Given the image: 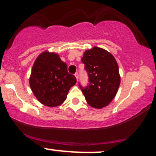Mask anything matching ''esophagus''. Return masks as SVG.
<instances>
[{"instance_id": "34e87169", "label": "esophagus", "mask_w": 156, "mask_h": 156, "mask_svg": "<svg viewBox=\"0 0 156 156\" xmlns=\"http://www.w3.org/2000/svg\"><path fill=\"white\" fill-rule=\"evenodd\" d=\"M75 76H76V79H77V80H78V73H76V74H75Z\"/></svg>"}]
</instances>
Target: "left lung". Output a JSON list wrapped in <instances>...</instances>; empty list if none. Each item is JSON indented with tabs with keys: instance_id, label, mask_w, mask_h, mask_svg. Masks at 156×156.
Listing matches in <instances>:
<instances>
[{
	"instance_id": "obj_1",
	"label": "left lung",
	"mask_w": 156,
	"mask_h": 156,
	"mask_svg": "<svg viewBox=\"0 0 156 156\" xmlns=\"http://www.w3.org/2000/svg\"><path fill=\"white\" fill-rule=\"evenodd\" d=\"M82 62L88 73L89 85L79 86L88 104L101 109L107 106L117 94L120 76L115 58L103 48L93 47L84 52Z\"/></svg>"
}]
</instances>
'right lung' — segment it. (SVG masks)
<instances>
[{
  "label": "right lung",
  "mask_w": 156,
  "mask_h": 156,
  "mask_svg": "<svg viewBox=\"0 0 156 156\" xmlns=\"http://www.w3.org/2000/svg\"><path fill=\"white\" fill-rule=\"evenodd\" d=\"M76 83V77L68 73L67 64L61 60L58 53L44 51L35 60L29 84L42 104L49 107L62 104L69 89Z\"/></svg>",
  "instance_id": "right-lung-1"
}]
</instances>
